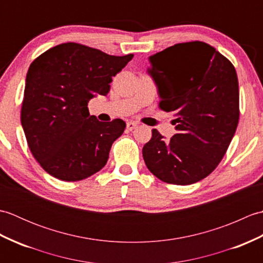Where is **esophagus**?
<instances>
[{"mask_svg": "<svg viewBox=\"0 0 263 263\" xmlns=\"http://www.w3.org/2000/svg\"><path fill=\"white\" fill-rule=\"evenodd\" d=\"M137 126H138V124H137L136 122H127L126 123V128H127V130H130V131L135 130Z\"/></svg>", "mask_w": 263, "mask_h": 263, "instance_id": "34e87169", "label": "esophagus"}]
</instances>
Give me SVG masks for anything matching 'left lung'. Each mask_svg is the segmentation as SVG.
Returning <instances> with one entry per match:
<instances>
[{"mask_svg": "<svg viewBox=\"0 0 263 263\" xmlns=\"http://www.w3.org/2000/svg\"><path fill=\"white\" fill-rule=\"evenodd\" d=\"M159 108L174 111L171 140L154 128L142 148L148 170L159 180L189 185L208 176L224 157L239 119L235 68L203 42L176 44L149 58Z\"/></svg>", "mask_w": 263, "mask_h": 263, "instance_id": "1", "label": "left lung"}]
</instances>
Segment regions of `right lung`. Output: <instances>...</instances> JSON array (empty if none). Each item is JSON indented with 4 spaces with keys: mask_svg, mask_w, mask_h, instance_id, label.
<instances>
[{
    "mask_svg": "<svg viewBox=\"0 0 263 263\" xmlns=\"http://www.w3.org/2000/svg\"><path fill=\"white\" fill-rule=\"evenodd\" d=\"M132 58L64 43L30 64L21 125L32 156L49 175L81 181L107 163L111 144L126 124L121 119L99 122L87 106L97 95L108 93L111 78Z\"/></svg>",
    "mask_w": 263,
    "mask_h": 263,
    "instance_id": "right-lung-1",
    "label": "right lung"
}]
</instances>
